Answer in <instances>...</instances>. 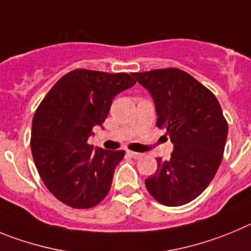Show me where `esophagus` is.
Instances as JSON below:
<instances>
[{
  "label": "esophagus",
  "instance_id": "esophagus-1",
  "mask_svg": "<svg viewBox=\"0 0 251 251\" xmlns=\"http://www.w3.org/2000/svg\"><path fill=\"white\" fill-rule=\"evenodd\" d=\"M127 154L132 158H141L142 156H144L142 153H139V152H133V151H127Z\"/></svg>",
  "mask_w": 251,
  "mask_h": 251
}]
</instances>
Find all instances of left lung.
<instances>
[{
    "instance_id": "left-lung-1",
    "label": "left lung",
    "mask_w": 251,
    "mask_h": 251,
    "mask_svg": "<svg viewBox=\"0 0 251 251\" xmlns=\"http://www.w3.org/2000/svg\"><path fill=\"white\" fill-rule=\"evenodd\" d=\"M150 91L160 128L173 142L171 158H157V171L146 178L147 191L167 207L196 200L214 178L223 158L228 123L214 94L177 68L132 73Z\"/></svg>"
}]
</instances>
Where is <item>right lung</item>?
<instances>
[{
    "label": "right lung",
    "mask_w": 251,
    "mask_h": 251,
    "mask_svg": "<svg viewBox=\"0 0 251 251\" xmlns=\"http://www.w3.org/2000/svg\"><path fill=\"white\" fill-rule=\"evenodd\" d=\"M131 75L72 70L34 112L30 150L37 171L48 191L69 207L93 208L109 193L125 151L94 149L88 139L107 118L115 97L135 85Z\"/></svg>",
    "instance_id": "1"
}]
</instances>
